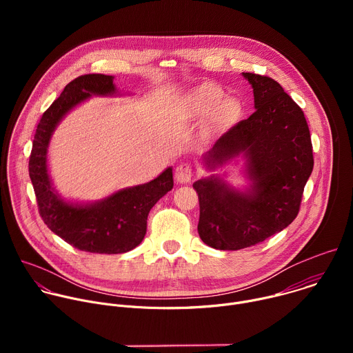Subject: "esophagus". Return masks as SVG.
<instances>
[{"instance_id": "1", "label": "esophagus", "mask_w": 353, "mask_h": 353, "mask_svg": "<svg viewBox=\"0 0 353 353\" xmlns=\"http://www.w3.org/2000/svg\"><path fill=\"white\" fill-rule=\"evenodd\" d=\"M174 177L179 183H190L192 179V169L188 163H180L174 170Z\"/></svg>"}]
</instances>
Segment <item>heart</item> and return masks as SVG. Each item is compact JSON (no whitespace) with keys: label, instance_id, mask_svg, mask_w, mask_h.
Returning <instances> with one entry per match:
<instances>
[{"label":"heart","instance_id":"heart-1","mask_svg":"<svg viewBox=\"0 0 353 353\" xmlns=\"http://www.w3.org/2000/svg\"><path fill=\"white\" fill-rule=\"evenodd\" d=\"M225 97V92L215 83H203L191 90L188 94L190 103L198 108L201 112L208 113L215 110L219 106V112L226 113L232 110L230 100H221Z\"/></svg>","mask_w":353,"mask_h":353}]
</instances>
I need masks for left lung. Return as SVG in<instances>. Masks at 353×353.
<instances>
[{"label":"left lung","instance_id":"left-lung-1","mask_svg":"<svg viewBox=\"0 0 353 353\" xmlns=\"http://www.w3.org/2000/svg\"><path fill=\"white\" fill-rule=\"evenodd\" d=\"M243 75L253 86L256 112L225 132L204 161L215 169L243 154L253 188L239 192L215 176L192 184L199 201L198 234L218 250L256 245L290 225L314 166L303 110L275 79Z\"/></svg>","mask_w":353,"mask_h":353}]
</instances>
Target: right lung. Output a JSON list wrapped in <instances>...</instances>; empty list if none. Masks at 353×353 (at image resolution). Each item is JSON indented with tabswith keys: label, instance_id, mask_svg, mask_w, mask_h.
<instances>
[{
	"label": "right lung",
	"instance_id": "add662e5",
	"mask_svg": "<svg viewBox=\"0 0 353 353\" xmlns=\"http://www.w3.org/2000/svg\"><path fill=\"white\" fill-rule=\"evenodd\" d=\"M113 77L86 74L71 81L41 116L29 158L39 214L47 228L72 247L97 254H121L135 248L146 233L149 211L173 188L172 169L142 185L121 190L102 203L79 207L64 203L50 183L46 165L47 145L61 117L82 100L114 93Z\"/></svg>",
	"mask_w": 353,
	"mask_h": 353
}]
</instances>
